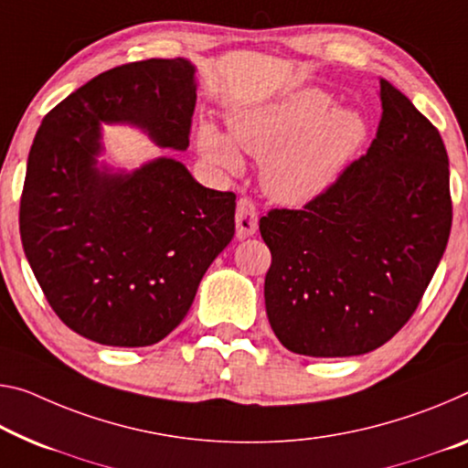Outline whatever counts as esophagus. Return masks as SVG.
<instances>
[{
    "label": "esophagus",
    "mask_w": 468,
    "mask_h": 468,
    "mask_svg": "<svg viewBox=\"0 0 468 468\" xmlns=\"http://www.w3.org/2000/svg\"><path fill=\"white\" fill-rule=\"evenodd\" d=\"M235 227H237V239H246V237H251L258 229L256 206L246 197H241L239 202H237Z\"/></svg>",
    "instance_id": "obj_1"
}]
</instances>
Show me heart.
<instances>
[{"label":"heart","instance_id":"heart-1","mask_svg":"<svg viewBox=\"0 0 468 468\" xmlns=\"http://www.w3.org/2000/svg\"><path fill=\"white\" fill-rule=\"evenodd\" d=\"M318 87L293 89L277 100L229 114V131L210 121L197 127V152L229 175L243 170L241 150L262 160L261 183L272 202L300 207L335 187L368 139L367 116L335 108Z\"/></svg>","mask_w":468,"mask_h":468}]
</instances>
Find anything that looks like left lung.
Here are the masks:
<instances>
[{
    "instance_id": "left-lung-1",
    "label": "left lung",
    "mask_w": 468,
    "mask_h": 468,
    "mask_svg": "<svg viewBox=\"0 0 468 468\" xmlns=\"http://www.w3.org/2000/svg\"><path fill=\"white\" fill-rule=\"evenodd\" d=\"M383 116L367 155L302 210H271L266 316L287 350L314 358L373 352L417 310L448 246L450 166L440 133L381 80Z\"/></svg>"
}]
</instances>
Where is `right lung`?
<instances>
[{
    "label": "right lung",
    "instance_id": "1",
    "mask_svg": "<svg viewBox=\"0 0 468 468\" xmlns=\"http://www.w3.org/2000/svg\"><path fill=\"white\" fill-rule=\"evenodd\" d=\"M196 91L187 58L116 66L58 103L35 135L22 248L54 313L95 344L165 339L235 235V194L204 187L183 162L158 155L124 168L101 158L112 124L187 150Z\"/></svg>",
    "mask_w": 468,
    "mask_h": 468
}]
</instances>
